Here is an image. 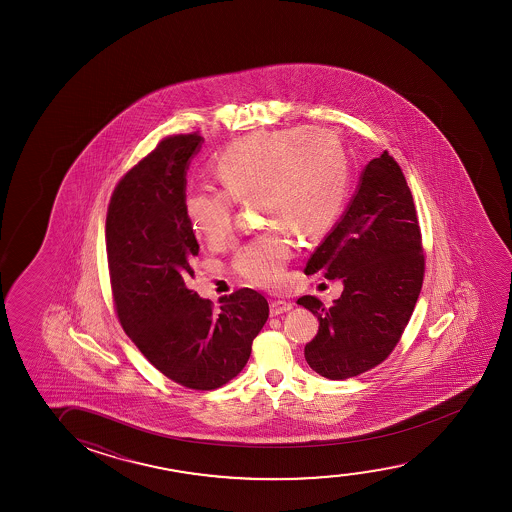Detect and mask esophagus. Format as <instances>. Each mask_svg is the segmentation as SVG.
I'll use <instances>...</instances> for the list:
<instances>
[{
	"mask_svg": "<svg viewBox=\"0 0 512 512\" xmlns=\"http://www.w3.org/2000/svg\"><path fill=\"white\" fill-rule=\"evenodd\" d=\"M290 309H292V302L280 301V299L269 304V313H271V316L283 315V313H287Z\"/></svg>",
	"mask_w": 512,
	"mask_h": 512,
	"instance_id": "1",
	"label": "esophagus"
}]
</instances>
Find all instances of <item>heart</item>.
I'll list each match as a JSON object with an SVG mask.
<instances>
[{"mask_svg": "<svg viewBox=\"0 0 512 512\" xmlns=\"http://www.w3.org/2000/svg\"><path fill=\"white\" fill-rule=\"evenodd\" d=\"M222 189L190 190L183 210L208 246L224 245L236 204L250 203L264 231L238 248L232 269L257 287H278L294 255V236L322 238L348 201L350 159L336 136L311 127L260 131L232 141L215 161Z\"/></svg>", "mask_w": 512, "mask_h": 512, "instance_id": "b5f03b06", "label": "heart"}]
</instances>
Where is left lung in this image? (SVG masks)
Returning <instances> with one entry per match:
<instances>
[{
	"mask_svg": "<svg viewBox=\"0 0 512 512\" xmlns=\"http://www.w3.org/2000/svg\"><path fill=\"white\" fill-rule=\"evenodd\" d=\"M304 273L344 285L330 308L313 295L297 301L320 322L304 348L309 367L341 381L385 362L413 315L425 274L413 194L386 150L365 166L348 210Z\"/></svg>",
	"mask_w": 512,
	"mask_h": 512,
	"instance_id": "1",
	"label": "left lung"
}]
</instances>
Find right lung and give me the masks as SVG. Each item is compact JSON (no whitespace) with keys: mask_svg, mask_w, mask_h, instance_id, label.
Instances as JSON below:
<instances>
[{"mask_svg":"<svg viewBox=\"0 0 512 512\" xmlns=\"http://www.w3.org/2000/svg\"><path fill=\"white\" fill-rule=\"evenodd\" d=\"M203 136L173 134L115 185L106 255L120 325L150 364L192 390H215L243 371L264 327V295L239 288L213 302L190 290L199 253L185 203V175Z\"/></svg>","mask_w":512,"mask_h":512,"instance_id":"1","label":"right lung"}]
</instances>
